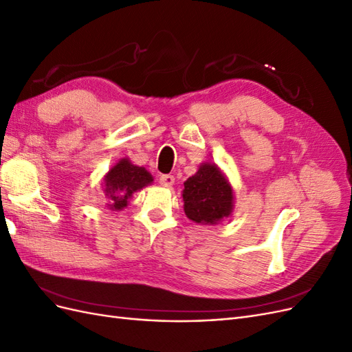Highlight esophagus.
Returning <instances> with one entry per match:
<instances>
[{"label":"esophagus","instance_id":"1","mask_svg":"<svg viewBox=\"0 0 352 352\" xmlns=\"http://www.w3.org/2000/svg\"><path fill=\"white\" fill-rule=\"evenodd\" d=\"M158 184L162 185V186L170 188V186L175 184V176H172V175H162V176H160V179H158Z\"/></svg>","mask_w":352,"mask_h":352}]
</instances>
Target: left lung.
Here are the masks:
<instances>
[{
    "mask_svg": "<svg viewBox=\"0 0 352 352\" xmlns=\"http://www.w3.org/2000/svg\"><path fill=\"white\" fill-rule=\"evenodd\" d=\"M184 208L188 219L202 225H216L233 207V192L216 164H202L185 182Z\"/></svg>",
    "mask_w": 352,
    "mask_h": 352,
    "instance_id": "left-lung-1",
    "label": "left lung"
}]
</instances>
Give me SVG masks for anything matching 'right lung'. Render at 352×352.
I'll use <instances>...</instances> for the list:
<instances>
[{"label": "right lung", "mask_w": 352, "mask_h": 352, "mask_svg": "<svg viewBox=\"0 0 352 352\" xmlns=\"http://www.w3.org/2000/svg\"><path fill=\"white\" fill-rule=\"evenodd\" d=\"M151 182L153 177L144 167L133 166L129 160L123 158L104 179V194L109 198V207L111 210L124 208L133 192Z\"/></svg>", "instance_id": "add662e5"}]
</instances>
